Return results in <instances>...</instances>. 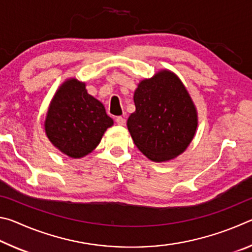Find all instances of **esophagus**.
Segmentation results:
<instances>
[{
  "mask_svg": "<svg viewBox=\"0 0 252 252\" xmlns=\"http://www.w3.org/2000/svg\"><path fill=\"white\" fill-rule=\"evenodd\" d=\"M116 122H117L118 126H125L126 125V119L123 117H118L116 119Z\"/></svg>",
  "mask_w": 252,
  "mask_h": 252,
  "instance_id": "34e87169",
  "label": "esophagus"
}]
</instances>
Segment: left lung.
Here are the masks:
<instances>
[{
    "label": "left lung",
    "instance_id": "8db88e82",
    "mask_svg": "<svg viewBox=\"0 0 252 252\" xmlns=\"http://www.w3.org/2000/svg\"><path fill=\"white\" fill-rule=\"evenodd\" d=\"M135 111L126 126L133 142L152 161L171 160L186 150L198 126L197 111L177 75L161 71L140 82Z\"/></svg>",
    "mask_w": 252,
    "mask_h": 252
}]
</instances>
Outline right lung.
Listing matches in <instances>:
<instances>
[{
  "label": "right lung",
  "mask_w": 252,
  "mask_h": 252,
  "mask_svg": "<svg viewBox=\"0 0 252 252\" xmlns=\"http://www.w3.org/2000/svg\"><path fill=\"white\" fill-rule=\"evenodd\" d=\"M112 125L103 104L88 94L84 83L72 79L55 93L46 116L45 132L60 151L76 159L95 149Z\"/></svg>",
  "instance_id": "obj_1"
}]
</instances>
